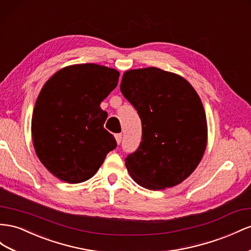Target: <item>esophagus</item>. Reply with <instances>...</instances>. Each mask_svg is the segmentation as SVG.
Wrapping results in <instances>:
<instances>
[{"mask_svg":"<svg viewBox=\"0 0 251 251\" xmlns=\"http://www.w3.org/2000/svg\"><path fill=\"white\" fill-rule=\"evenodd\" d=\"M115 139H116L117 144L119 145L120 142H121V140H123V135H121V134H116V135H115Z\"/></svg>","mask_w":251,"mask_h":251,"instance_id":"esophagus-1","label":"esophagus"}]
</instances>
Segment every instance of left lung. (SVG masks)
<instances>
[{
	"mask_svg": "<svg viewBox=\"0 0 251 251\" xmlns=\"http://www.w3.org/2000/svg\"><path fill=\"white\" fill-rule=\"evenodd\" d=\"M120 91L142 126L138 149L126 167L149 190L174 187L195 170L207 146V120L201 98L186 79L157 67L124 74Z\"/></svg>",
	"mask_w": 251,
	"mask_h": 251,
	"instance_id": "8db88e82",
	"label": "left lung"
}]
</instances>
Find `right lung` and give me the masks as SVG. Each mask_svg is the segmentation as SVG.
Listing matches in <instances>:
<instances>
[{
	"instance_id": "1",
	"label": "right lung",
	"mask_w": 251,
	"mask_h": 251,
	"mask_svg": "<svg viewBox=\"0 0 251 251\" xmlns=\"http://www.w3.org/2000/svg\"><path fill=\"white\" fill-rule=\"evenodd\" d=\"M118 78L119 72L110 67L76 64L58 71L42 87L32 113V144L40 161L59 179H90L117 147L103 126L107 113L100 103Z\"/></svg>"
}]
</instances>
